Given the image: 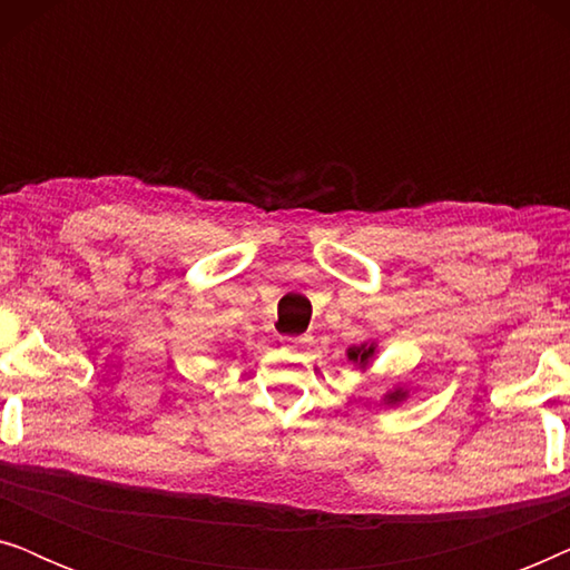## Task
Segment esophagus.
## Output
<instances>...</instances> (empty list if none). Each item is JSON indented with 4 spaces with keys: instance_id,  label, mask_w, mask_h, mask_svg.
Wrapping results in <instances>:
<instances>
[{
    "instance_id": "obj_1",
    "label": "esophagus",
    "mask_w": 570,
    "mask_h": 570,
    "mask_svg": "<svg viewBox=\"0 0 570 570\" xmlns=\"http://www.w3.org/2000/svg\"><path fill=\"white\" fill-rule=\"evenodd\" d=\"M287 347H303V345H308L311 342V334H298V337H285L283 340Z\"/></svg>"
}]
</instances>
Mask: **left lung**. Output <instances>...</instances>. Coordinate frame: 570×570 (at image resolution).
Instances as JSON below:
<instances>
[{
	"instance_id": "left-lung-1",
	"label": "left lung",
	"mask_w": 570,
	"mask_h": 570,
	"mask_svg": "<svg viewBox=\"0 0 570 570\" xmlns=\"http://www.w3.org/2000/svg\"><path fill=\"white\" fill-rule=\"evenodd\" d=\"M376 355H379V342L376 340H365V342H361V345L347 347V361L363 373L371 368V363L376 361ZM407 400H410V386L396 384V386L389 389L384 396H381V404H386V407H396V404H402Z\"/></svg>"
}]
</instances>
